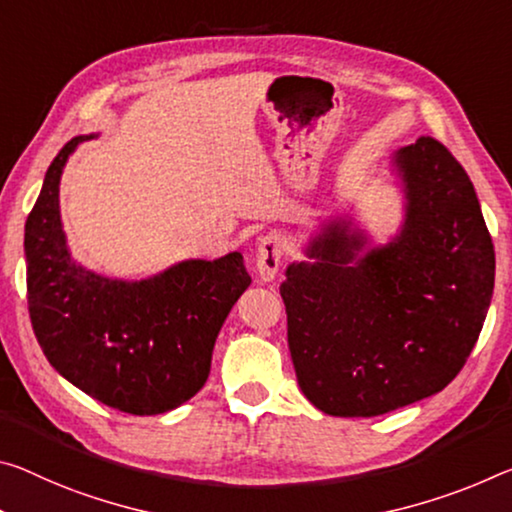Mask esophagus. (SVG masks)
Returning a JSON list of instances; mask_svg holds the SVG:
<instances>
[{"instance_id": "obj_1", "label": "esophagus", "mask_w": 512, "mask_h": 512, "mask_svg": "<svg viewBox=\"0 0 512 512\" xmlns=\"http://www.w3.org/2000/svg\"><path fill=\"white\" fill-rule=\"evenodd\" d=\"M282 262V241L278 234H266V237L259 239L257 255H255V266L257 273L262 280H273L275 273L280 269Z\"/></svg>"}]
</instances>
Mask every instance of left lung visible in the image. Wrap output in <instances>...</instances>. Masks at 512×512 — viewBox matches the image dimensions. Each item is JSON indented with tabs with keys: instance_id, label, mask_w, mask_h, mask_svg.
Masks as SVG:
<instances>
[{
	"instance_id": "1",
	"label": "left lung",
	"mask_w": 512,
	"mask_h": 512,
	"mask_svg": "<svg viewBox=\"0 0 512 512\" xmlns=\"http://www.w3.org/2000/svg\"><path fill=\"white\" fill-rule=\"evenodd\" d=\"M405 223L369 250L346 221L312 239L280 296L298 385L332 417H376L458 376L494 289V246L474 184L433 136L396 152Z\"/></svg>"
}]
</instances>
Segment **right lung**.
I'll list each match as a JSON object with an SVG mask.
<instances>
[{"mask_svg":"<svg viewBox=\"0 0 512 512\" xmlns=\"http://www.w3.org/2000/svg\"><path fill=\"white\" fill-rule=\"evenodd\" d=\"M75 136L47 168L24 225L31 326L52 367L127 415H161L205 385L225 316L248 289L241 253L189 259L141 282L109 280L70 259L59 182Z\"/></svg>","mask_w":512,"mask_h":512,"instance_id":"right-lung-1","label":"right lung"}]
</instances>
